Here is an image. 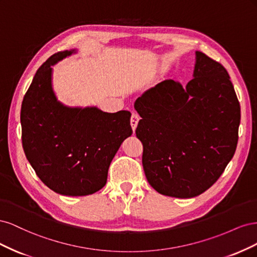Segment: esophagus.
Wrapping results in <instances>:
<instances>
[{"instance_id": "esophagus-1", "label": "esophagus", "mask_w": 257, "mask_h": 257, "mask_svg": "<svg viewBox=\"0 0 257 257\" xmlns=\"http://www.w3.org/2000/svg\"><path fill=\"white\" fill-rule=\"evenodd\" d=\"M139 119H141V118H139V115L137 113L133 112V114H132V116H131V125H132V128H133V131L136 130Z\"/></svg>"}]
</instances>
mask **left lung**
<instances>
[{
    "label": "left lung",
    "instance_id": "obj_1",
    "mask_svg": "<svg viewBox=\"0 0 257 257\" xmlns=\"http://www.w3.org/2000/svg\"><path fill=\"white\" fill-rule=\"evenodd\" d=\"M194 78L173 79L144 92L134 107L148 182L177 198L200 195L215 183L238 143L240 105L226 69L195 52Z\"/></svg>",
    "mask_w": 257,
    "mask_h": 257
}]
</instances>
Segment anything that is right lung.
Instances as JSON below:
<instances>
[{
	"instance_id": "add662e5",
	"label": "right lung",
	"mask_w": 257,
	"mask_h": 257,
	"mask_svg": "<svg viewBox=\"0 0 257 257\" xmlns=\"http://www.w3.org/2000/svg\"><path fill=\"white\" fill-rule=\"evenodd\" d=\"M77 49L54 53L37 69L21 105L22 146L38 178L61 195L85 196L106 184L108 168L133 133L131 112L69 107L52 88V66Z\"/></svg>"
}]
</instances>
